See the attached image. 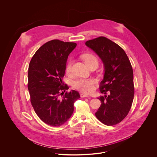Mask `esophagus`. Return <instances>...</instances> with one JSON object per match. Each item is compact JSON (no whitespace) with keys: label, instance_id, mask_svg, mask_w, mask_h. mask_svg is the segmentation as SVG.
<instances>
[{"label":"esophagus","instance_id":"esophagus-1","mask_svg":"<svg viewBox=\"0 0 157 157\" xmlns=\"http://www.w3.org/2000/svg\"><path fill=\"white\" fill-rule=\"evenodd\" d=\"M88 97H90V96L87 94H83V93L81 94V98Z\"/></svg>","mask_w":157,"mask_h":157}]
</instances>
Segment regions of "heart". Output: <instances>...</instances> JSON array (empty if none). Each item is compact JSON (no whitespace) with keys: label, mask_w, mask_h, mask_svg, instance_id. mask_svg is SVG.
I'll return each mask as SVG.
<instances>
[{"label":"heart","mask_w":157,"mask_h":157,"mask_svg":"<svg viewBox=\"0 0 157 157\" xmlns=\"http://www.w3.org/2000/svg\"><path fill=\"white\" fill-rule=\"evenodd\" d=\"M82 59L88 67L94 63H98L97 58L91 53H85L82 55ZM72 61L69 60L66 67V72L67 74H69L71 71ZM95 81L92 78L88 79H78L72 82V86L76 90H79L83 92L89 93L94 90V86Z\"/></svg>","instance_id":"heart-1"}]
</instances>
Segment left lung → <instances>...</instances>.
I'll use <instances>...</instances> for the list:
<instances>
[{"label":"left lung","mask_w":157,"mask_h":157,"mask_svg":"<svg viewBox=\"0 0 157 157\" xmlns=\"http://www.w3.org/2000/svg\"><path fill=\"white\" fill-rule=\"evenodd\" d=\"M104 63V79L100 92L108 95L98 98L101 105L95 116L108 126L116 125L127 117L134 99L133 70L126 53L120 46L104 36L86 42Z\"/></svg>","instance_id":"1"}]
</instances>
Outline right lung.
<instances>
[{
	"label": "right lung",
	"instance_id": "obj_1",
	"mask_svg": "<svg viewBox=\"0 0 157 157\" xmlns=\"http://www.w3.org/2000/svg\"><path fill=\"white\" fill-rule=\"evenodd\" d=\"M76 46L74 42L54 39L42 45L33 56L28 69V88L32 105L45 124L59 127L72 116L78 92L71 90L62 98L60 91L68 90L63 85L67 57Z\"/></svg>",
	"mask_w": 157,
	"mask_h": 157
}]
</instances>
